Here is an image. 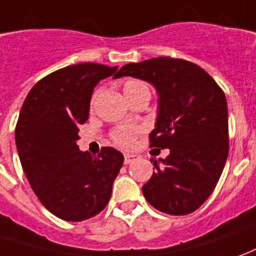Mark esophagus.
<instances>
[{"mask_svg": "<svg viewBox=\"0 0 256 256\" xmlns=\"http://www.w3.org/2000/svg\"><path fill=\"white\" fill-rule=\"evenodd\" d=\"M138 158V156L136 154H132V153H126L124 156V163L125 164H130V163H132L134 160H136Z\"/></svg>", "mask_w": 256, "mask_h": 256, "instance_id": "1", "label": "esophagus"}]
</instances>
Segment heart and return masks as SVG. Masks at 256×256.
<instances>
[{
	"instance_id": "heart-1",
	"label": "heart",
	"mask_w": 256,
	"mask_h": 256,
	"mask_svg": "<svg viewBox=\"0 0 256 256\" xmlns=\"http://www.w3.org/2000/svg\"><path fill=\"white\" fill-rule=\"evenodd\" d=\"M140 88H148V86L144 82H140V80L131 79V80H126L124 84V93H130V92L136 90V89H140ZM136 134H138V130L134 128V126H120V128H116L112 131L111 138H112V140L117 145L124 146V148H130L134 144Z\"/></svg>"
}]
</instances>
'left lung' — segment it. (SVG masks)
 <instances>
[{
    "label": "left lung",
    "instance_id": "1",
    "mask_svg": "<svg viewBox=\"0 0 256 256\" xmlns=\"http://www.w3.org/2000/svg\"><path fill=\"white\" fill-rule=\"evenodd\" d=\"M132 76L154 86L158 118L150 148L168 149L153 160L156 172L142 186L160 212L188 214L210 196L228 154V112L219 84L185 60L158 57L124 65L114 78Z\"/></svg>",
    "mask_w": 256,
    "mask_h": 256
}]
</instances>
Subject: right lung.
<instances>
[{"label": "right lung", "instance_id": "1", "mask_svg": "<svg viewBox=\"0 0 256 256\" xmlns=\"http://www.w3.org/2000/svg\"><path fill=\"white\" fill-rule=\"evenodd\" d=\"M116 71L93 62L58 70L32 88L19 112L15 142L24 176L44 208L66 222L90 219L104 209L124 163L114 148L93 158L76 145L93 89Z\"/></svg>", "mask_w": 256, "mask_h": 256}]
</instances>
